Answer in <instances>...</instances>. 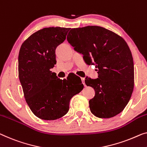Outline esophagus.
I'll use <instances>...</instances> for the list:
<instances>
[{"mask_svg": "<svg viewBox=\"0 0 147 147\" xmlns=\"http://www.w3.org/2000/svg\"><path fill=\"white\" fill-rule=\"evenodd\" d=\"M81 80H82V84H84V86H86V84H85V82H84V78H81Z\"/></svg>", "mask_w": 147, "mask_h": 147, "instance_id": "esophagus-1", "label": "esophagus"}]
</instances>
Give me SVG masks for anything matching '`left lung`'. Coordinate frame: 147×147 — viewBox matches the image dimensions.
<instances>
[{"mask_svg":"<svg viewBox=\"0 0 147 147\" xmlns=\"http://www.w3.org/2000/svg\"><path fill=\"white\" fill-rule=\"evenodd\" d=\"M67 39L88 65L97 68L98 78L86 76L84 80L95 91L89 101L91 112L100 118L119 114L128 104L134 87V64L125 41L96 26L73 28Z\"/></svg>","mask_w":147,"mask_h":147,"instance_id":"1","label":"left lung"}]
</instances>
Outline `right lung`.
<instances>
[{"label":"right lung","mask_w":147,"mask_h":147,"mask_svg":"<svg viewBox=\"0 0 147 147\" xmlns=\"http://www.w3.org/2000/svg\"><path fill=\"white\" fill-rule=\"evenodd\" d=\"M70 29L51 27L38 30L20 49V82L30 109L41 119L55 120L64 116L72 97L84 88L76 74L62 80L50 70L57 63L56 48L65 40Z\"/></svg>","instance_id":"add662e5"}]
</instances>
